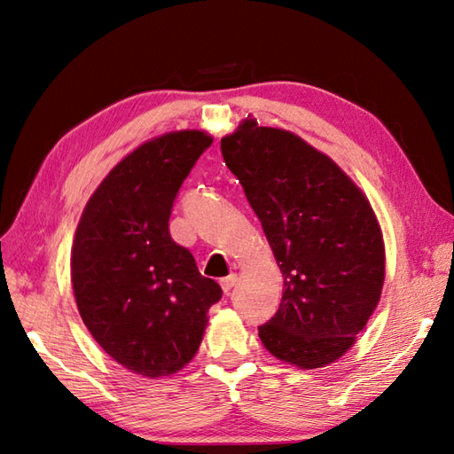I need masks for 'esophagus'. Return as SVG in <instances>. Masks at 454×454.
I'll return each instance as SVG.
<instances>
[{
    "label": "esophagus",
    "mask_w": 454,
    "mask_h": 454,
    "mask_svg": "<svg viewBox=\"0 0 454 454\" xmlns=\"http://www.w3.org/2000/svg\"><path fill=\"white\" fill-rule=\"evenodd\" d=\"M237 282H239V277H237V274H229V277L222 278V287H223L225 295H229V294H231V290H232V287L237 286Z\"/></svg>",
    "instance_id": "34e87169"
}]
</instances>
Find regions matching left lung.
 <instances>
[{"label": "left lung", "mask_w": 454, "mask_h": 454, "mask_svg": "<svg viewBox=\"0 0 454 454\" xmlns=\"http://www.w3.org/2000/svg\"><path fill=\"white\" fill-rule=\"evenodd\" d=\"M222 155L284 277L277 314L259 325L261 342L301 369L339 360L384 284V244L369 200L327 155L255 119L222 138Z\"/></svg>", "instance_id": "left-lung-1"}]
</instances>
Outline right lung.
I'll list each match as a JSON object with an SVG mask.
<instances>
[{
    "instance_id": "obj_1",
    "label": "right lung",
    "mask_w": 454,
    "mask_h": 454,
    "mask_svg": "<svg viewBox=\"0 0 454 454\" xmlns=\"http://www.w3.org/2000/svg\"><path fill=\"white\" fill-rule=\"evenodd\" d=\"M212 138L162 134L106 176L79 219L72 248L74 295L94 340L136 375L159 379L197 354L206 312L222 287L170 237L185 177Z\"/></svg>"
}]
</instances>
